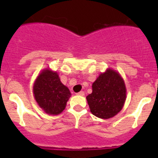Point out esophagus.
I'll return each instance as SVG.
<instances>
[{"label": "esophagus", "mask_w": 158, "mask_h": 158, "mask_svg": "<svg viewBox=\"0 0 158 158\" xmlns=\"http://www.w3.org/2000/svg\"><path fill=\"white\" fill-rule=\"evenodd\" d=\"M77 95H85V92H84L83 91H80V92H78Z\"/></svg>", "instance_id": "esophagus-1"}]
</instances>
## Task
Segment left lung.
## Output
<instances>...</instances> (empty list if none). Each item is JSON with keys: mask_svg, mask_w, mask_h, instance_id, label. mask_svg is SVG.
<instances>
[{"mask_svg": "<svg viewBox=\"0 0 158 158\" xmlns=\"http://www.w3.org/2000/svg\"><path fill=\"white\" fill-rule=\"evenodd\" d=\"M90 111L103 119L112 118L121 111L126 98L124 80L117 72L108 69L92 84V92L86 97Z\"/></svg>", "mask_w": 158, "mask_h": 158, "instance_id": "obj_1", "label": "left lung"}]
</instances>
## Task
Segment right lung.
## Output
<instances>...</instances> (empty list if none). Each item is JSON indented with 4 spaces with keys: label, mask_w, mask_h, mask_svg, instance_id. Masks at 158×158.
<instances>
[{
    "label": "right lung",
    "mask_w": 158,
    "mask_h": 158,
    "mask_svg": "<svg viewBox=\"0 0 158 158\" xmlns=\"http://www.w3.org/2000/svg\"><path fill=\"white\" fill-rule=\"evenodd\" d=\"M35 99L49 114H59L66 106L71 93L56 73L46 69L38 76L33 85Z\"/></svg>",
    "instance_id": "1"
}]
</instances>
